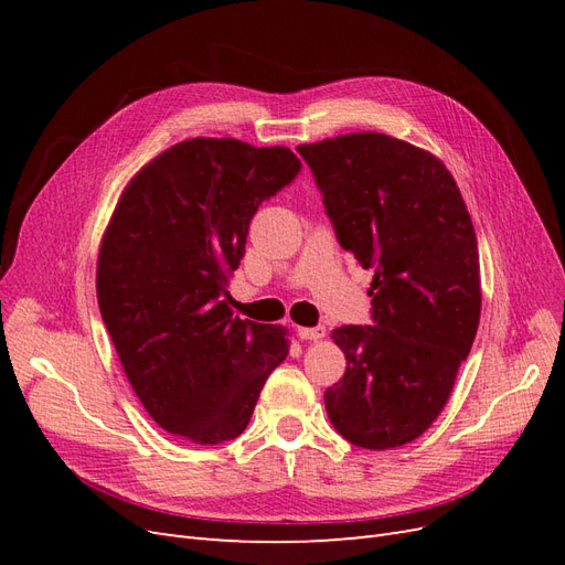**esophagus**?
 <instances>
[{
    "instance_id": "esophagus-1",
    "label": "esophagus",
    "mask_w": 565,
    "mask_h": 565,
    "mask_svg": "<svg viewBox=\"0 0 565 565\" xmlns=\"http://www.w3.org/2000/svg\"><path fill=\"white\" fill-rule=\"evenodd\" d=\"M324 332H328V330H324L322 324H316V328H299L297 330V334L301 339H309V341H320L324 337Z\"/></svg>"
}]
</instances>
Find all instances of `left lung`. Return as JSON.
<instances>
[{
    "label": "left lung",
    "instance_id": "obj_1",
    "mask_svg": "<svg viewBox=\"0 0 565 565\" xmlns=\"http://www.w3.org/2000/svg\"><path fill=\"white\" fill-rule=\"evenodd\" d=\"M339 245L372 268V324L332 332L347 372L324 391L334 429L358 448L419 438L448 403L481 318L478 245L438 158L363 131L299 146Z\"/></svg>",
    "mask_w": 565,
    "mask_h": 565
}]
</instances>
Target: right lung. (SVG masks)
<instances>
[{"label": "right lung", "instance_id": "obj_1", "mask_svg": "<svg viewBox=\"0 0 565 565\" xmlns=\"http://www.w3.org/2000/svg\"><path fill=\"white\" fill-rule=\"evenodd\" d=\"M299 172L282 146L191 139L160 152L119 198L98 252V309L164 431L200 446L237 438L285 361V330L233 316L226 285L259 204Z\"/></svg>", "mask_w": 565, "mask_h": 565}]
</instances>
